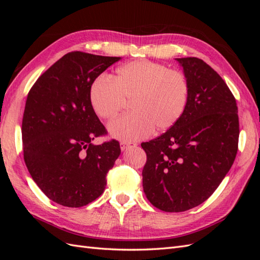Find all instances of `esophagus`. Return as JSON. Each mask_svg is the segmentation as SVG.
Listing matches in <instances>:
<instances>
[{"mask_svg":"<svg viewBox=\"0 0 260 260\" xmlns=\"http://www.w3.org/2000/svg\"><path fill=\"white\" fill-rule=\"evenodd\" d=\"M137 144H135V143H125V142H121L120 143V148H121V151L123 152V151H127L128 148H131V147H135Z\"/></svg>","mask_w":260,"mask_h":260,"instance_id":"esophagus-1","label":"esophagus"}]
</instances>
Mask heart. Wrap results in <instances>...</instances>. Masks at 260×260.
<instances>
[{"instance_id": "obj_1", "label": "heart", "mask_w": 260, "mask_h": 260, "mask_svg": "<svg viewBox=\"0 0 260 260\" xmlns=\"http://www.w3.org/2000/svg\"><path fill=\"white\" fill-rule=\"evenodd\" d=\"M190 86L184 74L158 62L133 60L117 69L113 79L100 77L90 90L93 111L104 120L116 118L125 100L133 101L132 114L108 125L111 136L123 142L149 137L170 129L182 117Z\"/></svg>"}]
</instances>
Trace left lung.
<instances>
[{
  "instance_id": "8db88e82",
  "label": "left lung",
  "mask_w": 260,
  "mask_h": 260,
  "mask_svg": "<svg viewBox=\"0 0 260 260\" xmlns=\"http://www.w3.org/2000/svg\"><path fill=\"white\" fill-rule=\"evenodd\" d=\"M176 60L190 86L185 111L167 132L141 144L144 193L167 212L199 206L215 192L233 165L240 135L237 102L222 78L200 58Z\"/></svg>"
}]
</instances>
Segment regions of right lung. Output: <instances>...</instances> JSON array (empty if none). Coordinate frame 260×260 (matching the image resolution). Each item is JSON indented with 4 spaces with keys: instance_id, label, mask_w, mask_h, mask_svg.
<instances>
[{
    "instance_id": "add662e5",
    "label": "right lung",
    "mask_w": 260,
    "mask_h": 260,
    "mask_svg": "<svg viewBox=\"0 0 260 260\" xmlns=\"http://www.w3.org/2000/svg\"><path fill=\"white\" fill-rule=\"evenodd\" d=\"M120 57L83 52L64 55L29 91L22 117L23 159L37 185L67 207H82L104 192L106 175L120 155L90 102L94 80Z\"/></svg>"
}]
</instances>
